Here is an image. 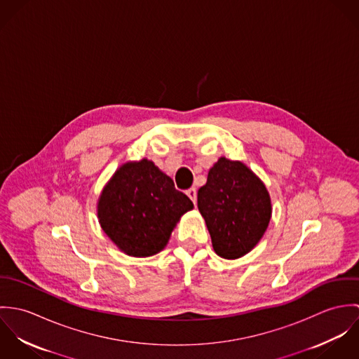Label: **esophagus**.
<instances>
[{"mask_svg":"<svg viewBox=\"0 0 359 359\" xmlns=\"http://www.w3.org/2000/svg\"><path fill=\"white\" fill-rule=\"evenodd\" d=\"M187 195L189 196V199L194 202V203H196V189L195 188H189L188 191H187Z\"/></svg>","mask_w":359,"mask_h":359,"instance_id":"34e87169","label":"esophagus"}]
</instances>
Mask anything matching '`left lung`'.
I'll return each instance as SVG.
<instances>
[{
  "mask_svg": "<svg viewBox=\"0 0 359 359\" xmlns=\"http://www.w3.org/2000/svg\"><path fill=\"white\" fill-rule=\"evenodd\" d=\"M214 252L236 259L256 248L264 236L272 205L265 184L242 161L219 157L198 191Z\"/></svg>",
  "mask_w": 359,
  "mask_h": 359,
  "instance_id": "1",
  "label": "left lung"
}]
</instances>
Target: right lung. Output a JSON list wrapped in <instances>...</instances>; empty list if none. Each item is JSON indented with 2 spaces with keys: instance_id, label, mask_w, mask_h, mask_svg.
<instances>
[{
  "instance_id": "right-lung-1",
  "label": "right lung",
  "mask_w": 359,
  "mask_h": 359,
  "mask_svg": "<svg viewBox=\"0 0 359 359\" xmlns=\"http://www.w3.org/2000/svg\"><path fill=\"white\" fill-rule=\"evenodd\" d=\"M192 208V201L148 158L121 164L97 203L103 232L131 257L160 253L177 222Z\"/></svg>"
}]
</instances>
